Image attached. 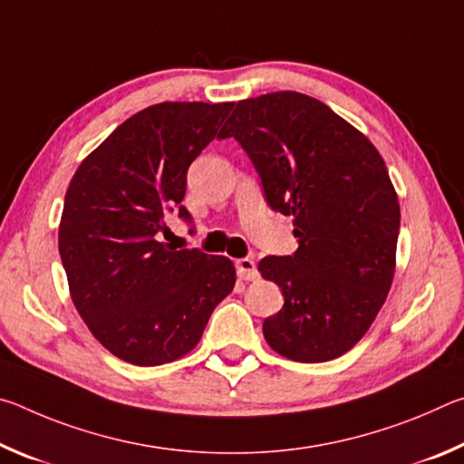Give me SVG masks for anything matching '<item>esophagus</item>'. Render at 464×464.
I'll list each match as a JSON object with an SVG mask.
<instances>
[{
	"label": "esophagus",
	"mask_w": 464,
	"mask_h": 464,
	"mask_svg": "<svg viewBox=\"0 0 464 464\" xmlns=\"http://www.w3.org/2000/svg\"><path fill=\"white\" fill-rule=\"evenodd\" d=\"M235 268H237V276L241 280H256L257 278L256 262L251 260V257H241V260L235 262Z\"/></svg>",
	"instance_id": "1"
}]
</instances>
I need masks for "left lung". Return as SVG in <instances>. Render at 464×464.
Segmentation results:
<instances>
[{"label": "left lung", "mask_w": 464, "mask_h": 464, "mask_svg": "<svg viewBox=\"0 0 464 464\" xmlns=\"http://www.w3.org/2000/svg\"><path fill=\"white\" fill-rule=\"evenodd\" d=\"M233 137L266 200L293 217L298 249L257 264L285 295L264 321L274 352L327 362L354 348L395 274L399 200L381 153L332 108L298 92L241 100L218 139Z\"/></svg>", "instance_id": "obj_1"}]
</instances>
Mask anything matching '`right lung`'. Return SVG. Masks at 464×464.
I'll list each match as a JSON object with an SVG mask.
<instances>
[{"instance_id": "obj_1", "label": "right lung", "mask_w": 464, "mask_h": 464, "mask_svg": "<svg viewBox=\"0 0 464 464\" xmlns=\"http://www.w3.org/2000/svg\"><path fill=\"white\" fill-rule=\"evenodd\" d=\"M233 102H161L132 114L85 157L67 188L59 254L69 293L93 337L116 358L160 366L200 342L235 286L225 256L160 241L182 207L190 163Z\"/></svg>"}]
</instances>
